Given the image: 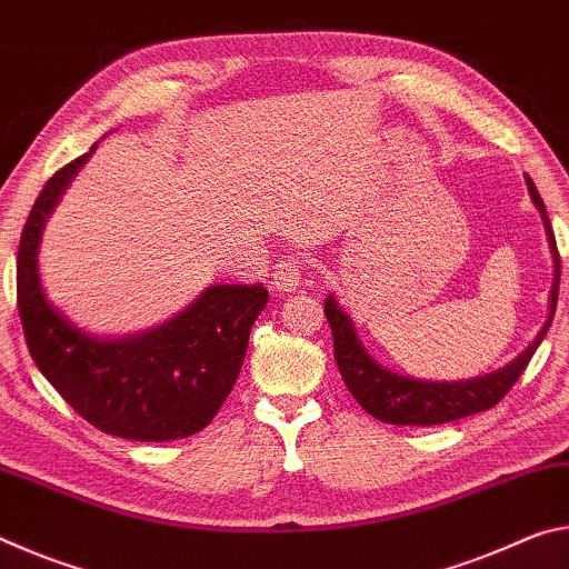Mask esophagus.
I'll list each match as a JSON object with an SVG mask.
<instances>
[{
    "label": "esophagus",
    "instance_id": "esophagus-1",
    "mask_svg": "<svg viewBox=\"0 0 569 569\" xmlns=\"http://www.w3.org/2000/svg\"><path fill=\"white\" fill-rule=\"evenodd\" d=\"M301 276H303V263L293 261V258H283V261H278L271 273L273 286L278 291H296V288L301 286Z\"/></svg>",
    "mask_w": 569,
    "mask_h": 569
}]
</instances>
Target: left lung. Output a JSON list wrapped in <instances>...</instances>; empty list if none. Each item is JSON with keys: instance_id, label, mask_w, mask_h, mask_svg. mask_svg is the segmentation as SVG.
Instances as JSON below:
<instances>
[{"instance_id": "left-lung-1", "label": "left lung", "mask_w": 569, "mask_h": 569, "mask_svg": "<svg viewBox=\"0 0 569 569\" xmlns=\"http://www.w3.org/2000/svg\"><path fill=\"white\" fill-rule=\"evenodd\" d=\"M527 186L529 196H532L547 226V238H550L555 256V283L550 296V319L542 326V331L537 333V339L512 363H507L505 369L487 373L481 379L455 383H435L399 377V373L383 369L381 363L371 359L369 351L361 346L359 336H356L349 316L341 311L339 303L333 301V296L326 298L323 313L329 319L333 333V359L339 363L346 389L353 393V399L361 403V409L369 411L373 419L399 423V427H435V423L457 421L471 417V413L497 407L505 399V393L515 387L517 379L522 377L529 359H532L537 346L542 343L547 329H550L557 308V293H560V253H557L550 218H547L545 203L539 198L535 182L527 178Z\"/></svg>"}]
</instances>
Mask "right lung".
I'll return each instance as SVG.
<instances>
[{"label": "right lung", "mask_w": 569, "mask_h": 569, "mask_svg": "<svg viewBox=\"0 0 569 569\" xmlns=\"http://www.w3.org/2000/svg\"><path fill=\"white\" fill-rule=\"evenodd\" d=\"M98 142L44 182L17 250V308L27 349L60 397L104 435L172 441L206 429L233 391L263 283L213 286L176 319L132 339L82 333L47 303L37 248L47 216Z\"/></svg>", "instance_id": "obj_1"}]
</instances>
